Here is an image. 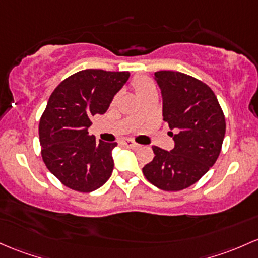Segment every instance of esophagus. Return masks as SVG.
<instances>
[{
    "mask_svg": "<svg viewBox=\"0 0 258 258\" xmlns=\"http://www.w3.org/2000/svg\"><path fill=\"white\" fill-rule=\"evenodd\" d=\"M122 144H123L124 147H127V148H131V149L140 148V144L134 142V141H131V140H124L123 142H122Z\"/></svg>",
    "mask_w": 258,
    "mask_h": 258,
    "instance_id": "1",
    "label": "esophagus"
}]
</instances>
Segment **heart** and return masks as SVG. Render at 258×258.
Here are the masks:
<instances>
[{"mask_svg": "<svg viewBox=\"0 0 258 258\" xmlns=\"http://www.w3.org/2000/svg\"><path fill=\"white\" fill-rule=\"evenodd\" d=\"M134 88L137 93V95L142 94V93L147 92V90L153 89L154 88V84H153L152 81H149L148 78H140V79H136L134 82Z\"/></svg>", "mask_w": 258, "mask_h": 258, "instance_id": "heart-1", "label": "heart"}]
</instances>
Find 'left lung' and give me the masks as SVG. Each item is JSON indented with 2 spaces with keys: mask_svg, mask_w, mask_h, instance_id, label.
<instances>
[{
  "mask_svg": "<svg viewBox=\"0 0 258 258\" xmlns=\"http://www.w3.org/2000/svg\"><path fill=\"white\" fill-rule=\"evenodd\" d=\"M154 79L175 147L170 152L153 147L155 157L142 171L158 188L180 191L197 182L217 161L225 117L216 94L203 82L175 71L155 72Z\"/></svg>",
  "mask_w": 258,
  "mask_h": 258,
  "instance_id": "obj_1",
  "label": "left lung"
}]
</instances>
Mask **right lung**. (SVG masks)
I'll return each mask as SVG.
<instances>
[{"instance_id":"obj_1","label":"right lung","mask_w":258,"mask_h":258,"mask_svg":"<svg viewBox=\"0 0 258 258\" xmlns=\"http://www.w3.org/2000/svg\"><path fill=\"white\" fill-rule=\"evenodd\" d=\"M130 72L84 70L53 90L39 123L41 155L46 168L69 188L92 192L101 187L114 169L117 143L89 136L90 117L105 114Z\"/></svg>"}]
</instances>
